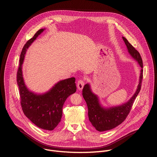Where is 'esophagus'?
I'll return each instance as SVG.
<instances>
[{"instance_id":"esophagus-1","label":"esophagus","mask_w":157,"mask_h":157,"mask_svg":"<svg viewBox=\"0 0 157 157\" xmlns=\"http://www.w3.org/2000/svg\"><path fill=\"white\" fill-rule=\"evenodd\" d=\"M83 86H84V83H83L82 81L78 82V89H79V90H81V89H82V87H83Z\"/></svg>"}]
</instances>
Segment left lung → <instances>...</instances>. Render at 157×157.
I'll return each mask as SVG.
<instances>
[{
	"label": "left lung",
	"mask_w": 157,
	"mask_h": 157,
	"mask_svg": "<svg viewBox=\"0 0 157 157\" xmlns=\"http://www.w3.org/2000/svg\"><path fill=\"white\" fill-rule=\"evenodd\" d=\"M40 29L25 44L19 60L17 82L19 89L20 104L24 114L36 126L44 130H53L61 121L64 101L76 91L75 78H71L57 82L47 93L36 94L26 87L23 75V64L27 50L37 36L43 32Z\"/></svg>",
	"instance_id": "obj_1"
}]
</instances>
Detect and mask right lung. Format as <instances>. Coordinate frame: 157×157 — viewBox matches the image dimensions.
Segmentation results:
<instances>
[{"mask_svg": "<svg viewBox=\"0 0 157 157\" xmlns=\"http://www.w3.org/2000/svg\"><path fill=\"white\" fill-rule=\"evenodd\" d=\"M125 44L130 55L138 61L141 68H143V61L139 52L128 41L125 42ZM142 78L143 70H142L140 83L137 90L127 103L107 110L103 109L100 107L98 97L91 92L89 85L88 84L84 85L82 89V96L88 107L89 119L97 130L102 132L113 129L125 121L130 113L133 103L140 90Z\"/></svg>", "mask_w": 157, "mask_h": 157, "instance_id": "obj_1", "label": "right lung"}]
</instances>
